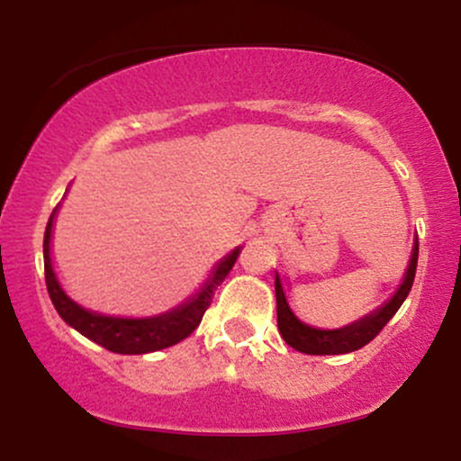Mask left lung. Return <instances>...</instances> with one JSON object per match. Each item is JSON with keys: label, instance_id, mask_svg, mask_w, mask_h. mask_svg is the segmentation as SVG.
Instances as JSON below:
<instances>
[{"label": "left lung", "instance_id": "obj_1", "mask_svg": "<svg viewBox=\"0 0 461 461\" xmlns=\"http://www.w3.org/2000/svg\"><path fill=\"white\" fill-rule=\"evenodd\" d=\"M416 264H418V240L414 242V253H411L410 268L401 284V288L396 290V294L384 308H379L375 314L364 316L362 321L353 322V325L342 327V330H314V327L301 322L297 316L290 310L288 301H285L282 282H279V275H275V297H277V327L279 333L290 347L297 348L301 353H308V356H340V353H351L357 348L366 347L379 331L388 325V321L396 314V310L401 308L407 294H410L411 284H414L416 275Z\"/></svg>", "mask_w": 461, "mask_h": 461}]
</instances>
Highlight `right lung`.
<instances>
[{"label": "right lung", "mask_w": 461, "mask_h": 461, "mask_svg": "<svg viewBox=\"0 0 461 461\" xmlns=\"http://www.w3.org/2000/svg\"><path fill=\"white\" fill-rule=\"evenodd\" d=\"M51 221H54V214L50 216L43 238L45 284L51 303H54L58 314L62 316V321L68 322L73 330H77L88 340L97 342V345L108 348V351L123 353V356H140V353L160 351V348L177 345L179 340L188 338L190 333L197 330L205 310L212 303L216 285H221V282L227 277V273L234 267L238 253H240V249H234L230 256L223 258L212 273V277L201 288V293L194 294L188 303L179 305L177 310L167 312L162 316H153V319H114V316H102L79 308L60 288L50 258Z\"/></svg>", "instance_id": "add662e5"}]
</instances>
